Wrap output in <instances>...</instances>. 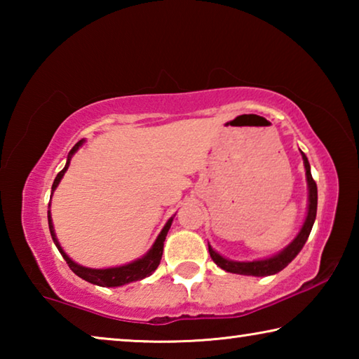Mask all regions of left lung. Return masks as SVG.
<instances>
[{
	"label": "left lung",
	"instance_id": "1",
	"mask_svg": "<svg viewBox=\"0 0 359 359\" xmlns=\"http://www.w3.org/2000/svg\"><path fill=\"white\" fill-rule=\"evenodd\" d=\"M302 160H304V168H306V177H307V187H309V204H307V215L306 220H304L302 228L299 229L296 238L293 239L291 244L283 248L280 253L274 255V257L266 258V259H255V261H233L222 257L220 253H217L214 248L209 245V253L210 258L214 259V263L222 267L223 271L233 272V274H241V276H255V277H266V276H274L277 272L285 269L291 261L296 258V255L302 250L304 244H306L309 239V234H311L315 217H317V203H318V193H317V184L312 179L311 172V165H309L307 156L301 151Z\"/></svg>",
	"mask_w": 359,
	"mask_h": 359
}]
</instances>
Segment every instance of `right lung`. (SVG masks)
<instances>
[{
  "mask_svg": "<svg viewBox=\"0 0 359 359\" xmlns=\"http://www.w3.org/2000/svg\"><path fill=\"white\" fill-rule=\"evenodd\" d=\"M83 144V139L82 141H79L74 147L71 149L69 155H68V161H66L65 168L62 169L57 174L55 180H53V185H52V194L55 191V188L58 187L60 180L63 179V175L66 172V169L69 168V161L72 155L76 154L79 150V147ZM50 194V198H52ZM48 208H50V204H48ZM47 218H48V229H50V236L53 242H55L57 248L60 250V253L63 255V258L68 266L71 267V271L74 272L76 276H79L83 280H87L93 285H98V287H121V285H126V283H131V282H137V280H142V278L151 276V272H154L158 264H160L161 261V255H163V245H165V239L168 236V231L171 228L172 220L174 218L171 217L168 220V223L165 224V228L161 229V233L158 234V238L155 241V244L151 245L150 250L144 255L142 258H139L136 261H133V263H128L125 266H117V267H107V269H92V267H85L81 266L72 261L68 255L65 253V250L60 245V242L57 239V234H55V229H53V223H52V215H50V210H47Z\"/></svg>",
  "mask_w": 359,
  "mask_h": 359,
  "instance_id": "obj_1",
  "label": "right lung"
}]
</instances>
